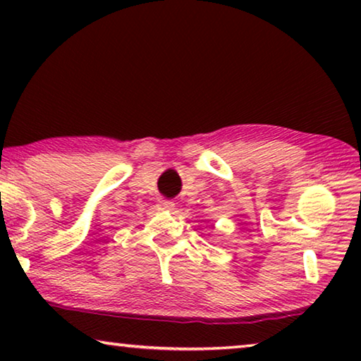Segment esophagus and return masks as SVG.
Wrapping results in <instances>:
<instances>
[{"label": "esophagus", "mask_w": 361, "mask_h": 361, "mask_svg": "<svg viewBox=\"0 0 361 361\" xmlns=\"http://www.w3.org/2000/svg\"><path fill=\"white\" fill-rule=\"evenodd\" d=\"M159 205H161L162 209H166V210H173L175 209V204L172 202V200H169V199H162L161 202H159Z\"/></svg>", "instance_id": "1"}]
</instances>
